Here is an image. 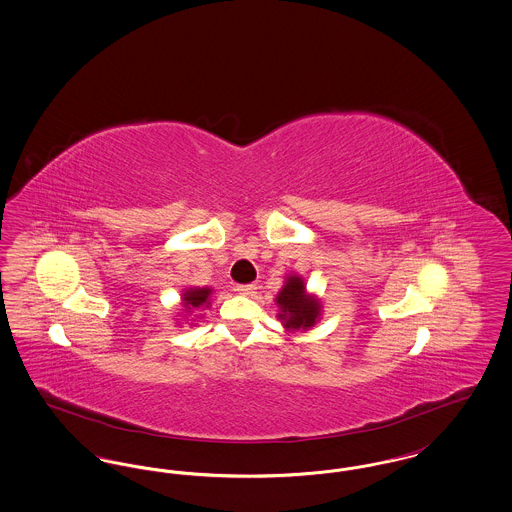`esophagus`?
Masks as SVG:
<instances>
[{
    "instance_id": "esophagus-1",
    "label": "esophagus",
    "mask_w": 512,
    "mask_h": 512,
    "mask_svg": "<svg viewBox=\"0 0 512 512\" xmlns=\"http://www.w3.org/2000/svg\"><path fill=\"white\" fill-rule=\"evenodd\" d=\"M255 290H257L255 284H238V286H236V292L242 293V295H253Z\"/></svg>"
}]
</instances>
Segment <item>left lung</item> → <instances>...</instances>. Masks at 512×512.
Returning a JSON list of instances; mask_svg holds the SVG:
<instances>
[{"label": "left lung", "instance_id": "1", "mask_svg": "<svg viewBox=\"0 0 512 512\" xmlns=\"http://www.w3.org/2000/svg\"><path fill=\"white\" fill-rule=\"evenodd\" d=\"M276 305L280 307L278 318L290 332L309 330L320 317V301L307 293L303 278L297 274L286 278L284 288L276 295Z\"/></svg>", "mask_w": 512, "mask_h": 512}]
</instances>
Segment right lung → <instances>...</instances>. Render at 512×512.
I'll return each mask as SVG.
<instances>
[{"label":"right lung","mask_w":512,"mask_h":512,"mask_svg":"<svg viewBox=\"0 0 512 512\" xmlns=\"http://www.w3.org/2000/svg\"><path fill=\"white\" fill-rule=\"evenodd\" d=\"M211 288H188L182 293V307L186 315H192L195 309L199 307H209L211 305Z\"/></svg>","instance_id":"right-lung-1"}]
</instances>
